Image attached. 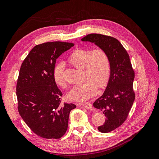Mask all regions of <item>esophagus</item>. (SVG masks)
Segmentation results:
<instances>
[{"instance_id":"esophagus-1","label":"esophagus","mask_w":159,"mask_h":159,"mask_svg":"<svg viewBox=\"0 0 159 159\" xmlns=\"http://www.w3.org/2000/svg\"><path fill=\"white\" fill-rule=\"evenodd\" d=\"M80 107H84L86 109H92L93 107H92V105L90 103H79L78 104Z\"/></svg>"}]
</instances>
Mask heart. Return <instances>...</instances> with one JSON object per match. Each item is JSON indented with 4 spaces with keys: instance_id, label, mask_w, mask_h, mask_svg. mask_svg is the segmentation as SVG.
Here are the masks:
<instances>
[{
    "instance_id": "heart-1",
    "label": "heart",
    "mask_w": 159,
    "mask_h": 159,
    "mask_svg": "<svg viewBox=\"0 0 159 159\" xmlns=\"http://www.w3.org/2000/svg\"><path fill=\"white\" fill-rule=\"evenodd\" d=\"M68 61L75 67L84 70V83L75 85L70 90L67 96L72 101L83 102L95 94L97 86L104 87L110 78L111 66L108 53L102 48L93 49H78L73 52L68 58ZM64 64L59 63L54 70L56 83L63 89L67 84L63 75Z\"/></svg>"
}]
</instances>
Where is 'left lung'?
Segmentation results:
<instances>
[{"instance_id":"1","label":"left lung","mask_w":159,"mask_h":159,"mask_svg":"<svg viewBox=\"0 0 159 159\" xmlns=\"http://www.w3.org/2000/svg\"><path fill=\"white\" fill-rule=\"evenodd\" d=\"M81 40L105 49L110 57L111 71L107 88L93 104L106 117L104 124L98 128V130L107 133L122 125L131 109L135 99L134 70L127 51L116 39L92 33Z\"/></svg>"}]
</instances>
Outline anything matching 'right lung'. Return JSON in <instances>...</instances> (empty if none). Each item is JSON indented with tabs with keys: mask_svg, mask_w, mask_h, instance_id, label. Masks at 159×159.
Instances as JSON below:
<instances>
[{
	"mask_svg": "<svg viewBox=\"0 0 159 159\" xmlns=\"http://www.w3.org/2000/svg\"><path fill=\"white\" fill-rule=\"evenodd\" d=\"M74 46L71 43H45L35 46L23 60L16 86L18 112L31 130L46 139L66 134L73 103H62V92L54 78L56 60Z\"/></svg>",
	"mask_w": 159,
	"mask_h": 159,
	"instance_id": "1",
	"label": "right lung"
}]
</instances>
